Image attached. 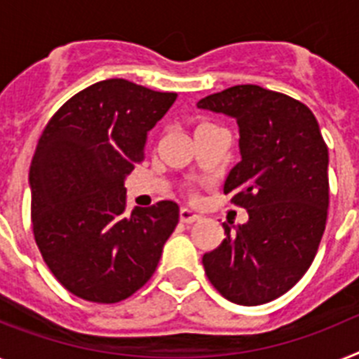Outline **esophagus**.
I'll list each match as a JSON object with an SVG mask.
<instances>
[{
  "label": "esophagus",
  "mask_w": 359,
  "mask_h": 359,
  "mask_svg": "<svg viewBox=\"0 0 359 359\" xmlns=\"http://www.w3.org/2000/svg\"><path fill=\"white\" fill-rule=\"evenodd\" d=\"M180 222H186V224H191V222H197L201 219V213L191 210V208H182L179 213Z\"/></svg>",
  "instance_id": "obj_1"
}]
</instances>
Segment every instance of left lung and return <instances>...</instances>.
<instances>
[{"instance_id":"1","label":"left lung","mask_w":359,"mask_h":359,"mask_svg":"<svg viewBox=\"0 0 359 359\" xmlns=\"http://www.w3.org/2000/svg\"><path fill=\"white\" fill-rule=\"evenodd\" d=\"M197 107L237 120L241 162L224 194L248 212L236 231L222 224L226 239L203 255L204 270L231 303L263 305L290 290L316 257L327 222V144L305 104L252 83Z\"/></svg>"}]
</instances>
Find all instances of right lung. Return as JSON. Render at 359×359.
I'll list each match as a JSON object with an SVG mask.
<instances>
[{"label":"right lung","mask_w":359,"mask_h":359,"mask_svg":"<svg viewBox=\"0 0 359 359\" xmlns=\"http://www.w3.org/2000/svg\"><path fill=\"white\" fill-rule=\"evenodd\" d=\"M175 93L122 78L87 87L47 123L31 171L32 230L54 277L93 303H118L144 287L179 222L161 201L126 213V177Z\"/></svg>","instance_id":"add662e5"}]
</instances>
